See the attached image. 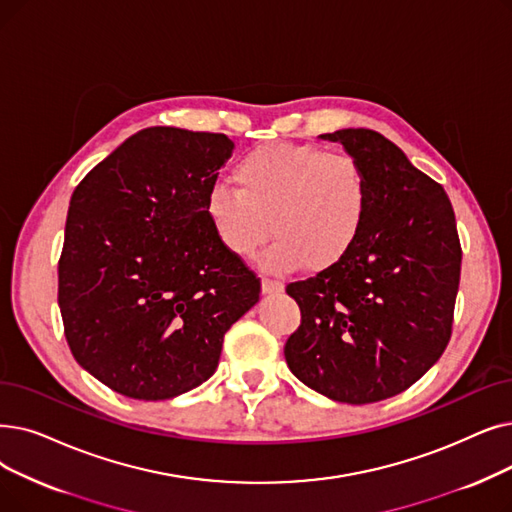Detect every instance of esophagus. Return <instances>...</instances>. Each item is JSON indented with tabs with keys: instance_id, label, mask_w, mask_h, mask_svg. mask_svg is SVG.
Returning <instances> with one entry per match:
<instances>
[{
	"instance_id": "esophagus-1",
	"label": "esophagus",
	"mask_w": 512,
	"mask_h": 512,
	"mask_svg": "<svg viewBox=\"0 0 512 512\" xmlns=\"http://www.w3.org/2000/svg\"><path fill=\"white\" fill-rule=\"evenodd\" d=\"M261 288H263V293H268V295H272V293H282V291H284V282H280V280H276V278H268V276H265V278L261 280Z\"/></svg>"
}]
</instances>
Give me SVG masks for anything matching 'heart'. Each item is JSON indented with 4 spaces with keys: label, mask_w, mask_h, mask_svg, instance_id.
Listing matches in <instances>:
<instances>
[{
    "label": "heart",
    "mask_w": 512,
    "mask_h": 512,
    "mask_svg": "<svg viewBox=\"0 0 512 512\" xmlns=\"http://www.w3.org/2000/svg\"><path fill=\"white\" fill-rule=\"evenodd\" d=\"M234 182L207 190L205 213L226 251L247 259L263 240L272 270L305 263L322 270L341 261L364 232L370 213V177L345 152L322 146L270 142L244 152Z\"/></svg>",
    "instance_id": "obj_1"
}]
</instances>
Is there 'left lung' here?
I'll return each instance as SVG.
<instances>
[{"label":"left lung","mask_w":512,"mask_h":512,"mask_svg":"<svg viewBox=\"0 0 512 512\" xmlns=\"http://www.w3.org/2000/svg\"><path fill=\"white\" fill-rule=\"evenodd\" d=\"M370 177V213L351 251L288 282L301 324L286 339L288 368L341 404H372L414 385L448 347L460 282L450 198L372 129L322 133Z\"/></svg>","instance_id":"1"}]
</instances>
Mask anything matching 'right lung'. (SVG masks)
I'll return each mask as SVG.
<instances>
[{
	"mask_svg": "<svg viewBox=\"0 0 512 512\" xmlns=\"http://www.w3.org/2000/svg\"><path fill=\"white\" fill-rule=\"evenodd\" d=\"M224 133L148 127L75 188L58 259V305L75 360L113 391L157 402L215 372L228 328L261 280L205 213Z\"/></svg>",
	"mask_w": 512,
	"mask_h": 512,
	"instance_id": "obj_1",
	"label": "right lung"
}]
</instances>
